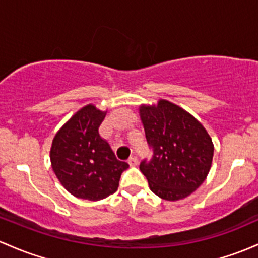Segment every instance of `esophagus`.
Listing matches in <instances>:
<instances>
[{"label":"esophagus","instance_id":"34e87169","mask_svg":"<svg viewBox=\"0 0 258 258\" xmlns=\"http://www.w3.org/2000/svg\"><path fill=\"white\" fill-rule=\"evenodd\" d=\"M127 163L130 164V166H135L138 164V159L136 157H130L128 160H127Z\"/></svg>","mask_w":258,"mask_h":258}]
</instances>
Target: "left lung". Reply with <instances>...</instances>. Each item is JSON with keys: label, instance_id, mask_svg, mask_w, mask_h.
Listing matches in <instances>:
<instances>
[{"label": "left lung", "instance_id": "obj_1", "mask_svg": "<svg viewBox=\"0 0 258 258\" xmlns=\"http://www.w3.org/2000/svg\"><path fill=\"white\" fill-rule=\"evenodd\" d=\"M151 160L144 159L140 170L152 192L166 201L189 196L207 177L214 146L200 121L182 107L160 99L157 105H141Z\"/></svg>", "mask_w": 258, "mask_h": 258}]
</instances>
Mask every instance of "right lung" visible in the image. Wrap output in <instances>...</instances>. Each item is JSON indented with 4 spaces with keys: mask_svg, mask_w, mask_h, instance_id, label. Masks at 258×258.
I'll list each match as a JSON object with an SVG mask.
<instances>
[{
    "mask_svg": "<svg viewBox=\"0 0 258 258\" xmlns=\"http://www.w3.org/2000/svg\"><path fill=\"white\" fill-rule=\"evenodd\" d=\"M93 104L78 110L52 140L50 160L56 177L71 195L99 201L115 194L128 164L116 159L109 143L99 135L105 118Z\"/></svg>",
    "mask_w": 258,
    "mask_h": 258,
    "instance_id": "obj_1",
    "label": "right lung"
}]
</instances>
